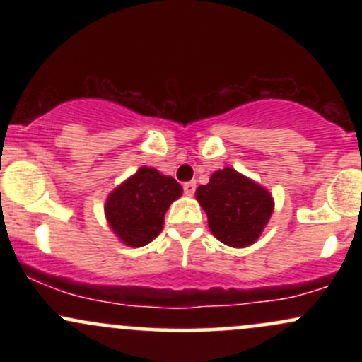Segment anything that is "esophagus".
Here are the masks:
<instances>
[{"label":"esophagus","instance_id":"34e87169","mask_svg":"<svg viewBox=\"0 0 362 362\" xmlns=\"http://www.w3.org/2000/svg\"><path fill=\"white\" fill-rule=\"evenodd\" d=\"M184 192L187 195H194V192H195V182H187V184H184Z\"/></svg>","mask_w":362,"mask_h":362}]
</instances>
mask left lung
Listing matches in <instances>:
<instances>
[{"label": "left lung", "mask_w": 362, "mask_h": 362, "mask_svg": "<svg viewBox=\"0 0 362 362\" xmlns=\"http://www.w3.org/2000/svg\"><path fill=\"white\" fill-rule=\"evenodd\" d=\"M195 199L206 211L211 233L233 248L255 243L274 211L271 192L230 167L199 185Z\"/></svg>", "instance_id": "obj_1"}]
</instances>
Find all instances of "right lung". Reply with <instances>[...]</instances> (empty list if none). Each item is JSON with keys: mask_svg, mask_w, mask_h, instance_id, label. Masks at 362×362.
<instances>
[{"mask_svg": "<svg viewBox=\"0 0 362 362\" xmlns=\"http://www.w3.org/2000/svg\"><path fill=\"white\" fill-rule=\"evenodd\" d=\"M182 195L175 178L161 175L151 167H141L107 197L109 226L122 243L144 247L160 235L165 213Z\"/></svg>", "mask_w": 362, "mask_h": 362, "instance_id": "obj_1", "label": "right lung"}]
</instances>
